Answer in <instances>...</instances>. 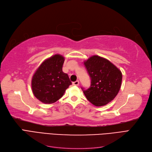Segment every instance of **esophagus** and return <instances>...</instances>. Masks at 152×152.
Returning <instances> with one entry per match:
<instances>
[{
  "mask_svg": "<svg viewBox=\"0 0 152 152\" xmlns=\"http://www.w3.org/2000/svg\"><path fill=\"white\" fill-rule=\"evenodd\" d=\"M79 84V80H76V81L73 82V86H78Z\"/></svg>",
  "mask_w": 152,
  "mask_h": 152,
  "instance_id": "obj_1",
  "label": "esophagus"
}]
</instances>
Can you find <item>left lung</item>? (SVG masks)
I'll return each instance as SVG.
<instances>
[{
    "label": "left lung",
    "mask_w": 152,
    "mask_h": 152,
    "mask_svg": "<svg viewBox=\"0 0 152 152\" xmlns=\"http://www.w3.org/2000/svg\"><path fill=\"white\" fill-rule=\"evenodd\" d=\"M84 65L91 80L88 89L81 87L87 100L96 107L111 102L121 89V70L108 59L96 55L84 61Z\"/></svg>",
    "instance_id": "8db88e82"
}]
</instances>
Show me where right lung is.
I'll list each match as a JSON object with an SVG mask.
<instances>
[{
  "label": "right lung",
  "instance_id": "right-lung-1",
  "mask_svg": "<svg viewBox=\"0 0 152 152\" xmlns=\"http://www.w3.org/2000/svg\"><path fill=\"white\" fill-rule=\"evenodd\" d=\"M65 58L55 54L45 60L36 70L31 79V89L41 102L51 104L60 99L72 82L62 71Z\"/></svg>",
  "mask_w": 152,
  "mask_h": 152
}]
</instances>
